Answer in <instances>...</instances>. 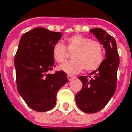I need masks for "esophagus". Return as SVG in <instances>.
Wrapping results in <instances>:
<instances>
[{
  "mask_svg": "<svg viewBox=\"0 0 132 132\" xmlns=\"http://www.w3.org/2000/svg\"><path fill=\"white\" fill-rule=\"evenodd\" d=\"M75 78H76V77H74V76H71V75H68V76H67V78L69 79V81L72 80Z\"/></svg>",
  "mask_w": 132,
  "mask_h": 132,
  "instance_id": "esophagus-1",
  "label": "esophagus"
}]
</instances>
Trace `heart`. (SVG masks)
I'll list each match as a JSON object with an SVG mask.
<instances>
[{
    "label": "heart",
    "mask_w": 132,
    "mask_h": 132,
    "mask_svg": "<svg viewBox=\"0 0 132 132\" xmlns=\"http://www.w3.org/2000/svg\"><path fill=\"white\" fill-rule=\"evenodd\" d=\"M66 43L69 51L74 52L72 55L73 59L59 66V69L66 73H78L84 69L86 71H94L103 61V47L99 42L81 35H75L66 39ZM68 55L69 52L63 43L58 42L54 44L52 56L57 63H63Z\"/></svg>",
    "instance_id": "heart-1"
}]
</instances>
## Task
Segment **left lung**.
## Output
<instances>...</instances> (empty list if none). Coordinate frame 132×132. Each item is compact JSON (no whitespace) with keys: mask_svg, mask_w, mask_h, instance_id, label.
<instances>
[{"mask_svg":"<svg viewBox=\"0 0 132 132\" xmlns=\"http://www.w3.org/2000/svg\"><path fill=\"white\" fill-rule=\"evenodd\" d=\"M103 45L106 52V59L97 70L89 76H80L82 87L76 94V104L81 111L87 113H94L105 107L116 90L117 73L120 58L115 38L103 29L96 28L89 31ZM90 77V76H89Z\"/></svg>","mask_w":132,"mask_h":132,"instance_id":"8db88e82","label":"left lung"}]
</instances>
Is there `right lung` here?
<instances>
[{
  "label": "right lung",
  "mask_w": 132,
  "mask_h": 132,
  "mask_svg": "<svg viewBox=\"0 0 132 132\" xmlns=\"http://www.w3.org/2000/svg\"><path fill=\"white\" fill-rule=\"evenodd\" d=\"M61 37L60 32L38 27L19 40L14 57L17 89L26 104L38 112L53 108L57 92L68 82L63 71L48 73L54 65L52 48Z\"/></svg>",
  "instance_id": "add662e5"
}]
</instances>
